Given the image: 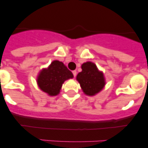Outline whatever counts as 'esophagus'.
I'll use <instances>...</instances> for the list:
<instances>
[{
  "label": "esophagus",
  "instance_id": "obj_1",
  "mask_svg": "<svg viewBox=\"0 0 148 148\" xmlns=\"http://www.w3.org/2000/svg\"><path fill=\"white\" fill-rule=\"evenodd\" d=\"M72 73H73V75H74V77H75V76H76V73H77V72H76V71H75V70L73 71Z\"/></svg>",
  "mask_w": 148,
  "mask_h": 148
}]
</instances>
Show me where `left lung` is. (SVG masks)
I'll use <instances>...</instances> for the list:
<instances>
[{
  "label": "left lung",
  "instance_id": "left-lung-1",
  "mask_svg": "<svg viewBox=\"0 0 148 148\" xmlns=\"http://www.w3.org/2000/svg\"><path fill=\"white\" fill-rule=\"evenodd\" d=\"M82 72L76 76L83 91L86 95L93 96L97 94L105 86L103 73L99 72L96 64L92 62H86L81 65Z\"/></svg>",
  "mask_w": 148,
  "mask_h": 148
}]
</instances>
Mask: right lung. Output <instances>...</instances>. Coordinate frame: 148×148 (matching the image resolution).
<instances>
[{
    "label": "right lung",
    "mask_w": 148,
    "mask_h": 148,
    "mask_svg": "<svg viewBox=\"0 0 148 148\" xmlns=\"http://www.w3.org/2000/svg\"><path fill=\"white\" fill-rule=\"evenodd\" d=\"M74 77L71 71L62 62L54 60L47 69H42L37 79L40 89L50 96L59 94L64 81Z\"/></svg>",
    "instance_id": "right-lung-1"
}]
</instances>
